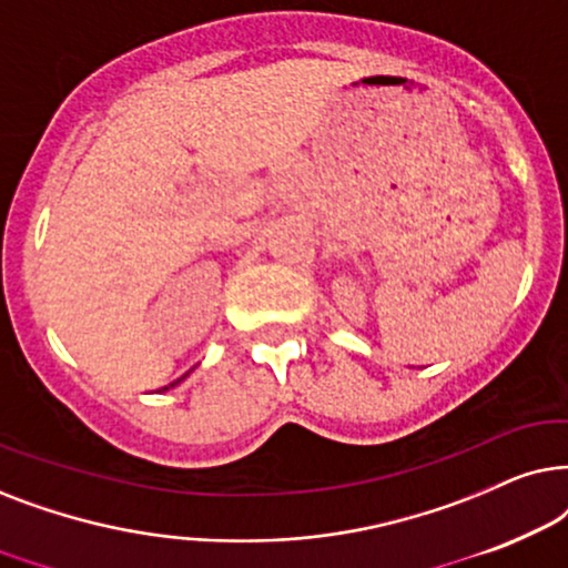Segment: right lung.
Returning a JSON list of instances; mask_svg holds the SVG:
<instances>
[{
    "label": "right lung",
    "mask_w": 568,
    "mask_h": 568,
    "mask_svg": "<svg viewBox=\"0 0 568 568\" xmlns=\"http://www.w3.org/2000/svg\"><path fill=\"white\" fill-rule=\"evenodd\" d=\"M181 379H184V376H181ZM181 379H179V382H181ZM179 382H173V384H179ZM173 384H171V387H173ZM163 389H169V387H163Z\"/></svg>",
    "instance_id": "right-lung-1"
}]
</instances>
